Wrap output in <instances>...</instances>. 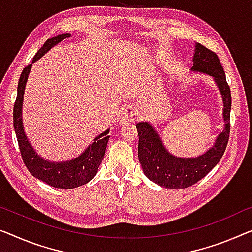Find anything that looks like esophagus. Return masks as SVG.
<instances>
[{
  "label": "esophagus",
  "mask_w": 252,
  "mask_h": 252,
  "mask_svg": "<svg viewBox=\"0 0 252 252\" xmlns=\"http://www.w3.org/2000/svg\"><path fill=\"white\" fill-rule=\"evenodd\" d=\"M138 116V111L134 106H129L125 108L120 115V123H129L133 122Z\"/></svg>",
  "instance_id": "34e87169"
}]
</instances>
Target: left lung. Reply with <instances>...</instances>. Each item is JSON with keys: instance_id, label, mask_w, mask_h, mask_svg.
<instances>
[{"instance_id": "obj_1", "label": "left lung", "mask_w": 252, "mask_h": 252, "mask_svg": "<svg viewBox=\"0 0 252 252\" xmlns=\"http://www.w3.org/2000/svg\"><path fill=\"white\" fill-rule=\"evenodd\" d=\"M194 72L209 74L214 78L223 98L224 130L216 138L215 145L193 158H182L168 153L154 126L148 122L137 123L139 134L138 157L142 171L149 180L167 189H185L207 175L222 158L230 138L231 89L219 56L201 44H196L193 55Z\"/></svg>"}]
</instances>
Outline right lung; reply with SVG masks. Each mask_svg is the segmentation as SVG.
<instances>
[{
	"label": "right lung",
	"instance_id": "right-lung-1",
	"mask_svg": "<svg viewBox=\"0 0 252 252\" xmlns=\"http://www.w3.org/2000/svg\"><path fill=\"white\" fill-rule=\"evenodd\" d=\"M71 33H62L53 38L47 39L44 43L36 55L33 56L32 63L50 51L52 47L59 44L61 40L70 37ZM32 64H29L22 70L20 79L18 82V95L13 106V126L18 139L19 149H20L22 160L28 171L40 181L47 183L48 186L60 188V189H73L89 182L96 175L98 167L105 155L107 141L110 139L108 131H104L99 136L94 139V142L89 145L85 152L76 158L66 162H50L40 157L32 148V144L25 134L22 126V102H24L25 87L27 84L28 74Z\"/></svg>",
	"mask_w": 252,
	"mask_h": 252
}]
</instances>
